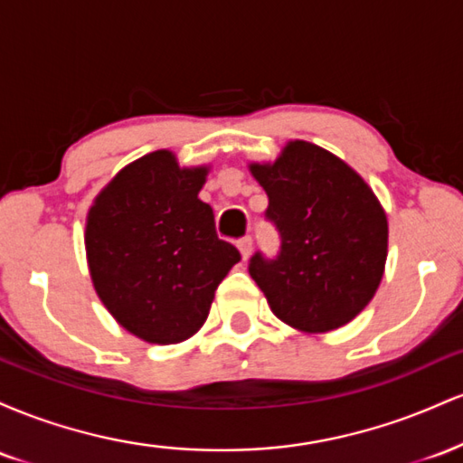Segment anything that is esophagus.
Masks as SVG:
<instances>
[{
    "label": "esophagus",
    "mask_w": 463,
    "mask_h": 463,
    "mask_svg": "<svg viewBox=\"0 0 463 463\" xmlns=\"http://www.w3.org/2000/svg\"><path fill=\"white\" fill-rule=\"evenodd\" d=\"M237 248H239V252H241V259H243V261H248L250 254H252V237H243V239H239Z\"/></svg>",
    "instance_id": "34e87169"
}]
</instances>
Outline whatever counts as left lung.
<instances>
[{
    "mask_svg": "<svg viewBox=\"0 0 463 463\" xmlns=\"http://www.w3.org/2000/svg\"><path fill=\"white\" fill-rule=\"evenodd\" d=\"M250 172L268 194L265 217L280 252L250 259L248 272L279 320L326 333L357 317L383 279L387 215L365 180L335 154L289 141L274 163Z\"/></svg>",
    "mask_w": 463,
    "mask_h": 463,
    "instance_id": "left-lung-1",
    "label": "left lung"
}]
</instances>
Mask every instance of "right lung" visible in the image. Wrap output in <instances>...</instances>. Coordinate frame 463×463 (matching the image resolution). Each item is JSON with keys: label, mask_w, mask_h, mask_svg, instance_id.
<instances>
[{"label": "right lung", "mask_w": 463, "mask_h": 463, "mask_svg": "<svg viewBox=\"0 0 463 463\" xmlns=\"http://www.w3.org/2000/svg\"><path fill=\"white\" fill-rule=\"evenodd\" d=\"M209 167H180L156 150L126 165L87 215L84 246L99 300L126 331L150 344L198 333L217 285L241 254L215 232L198 198Z\"/></svg>", "instance_id": "right-lung-1"}]
</instances>
